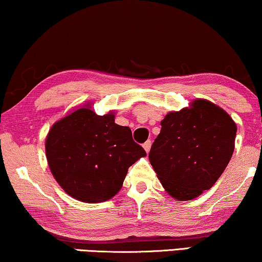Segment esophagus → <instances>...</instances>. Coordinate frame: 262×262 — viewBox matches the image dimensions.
<instances>
[{"label":"esophagus","instance_id":"34e87169","mask_svg":"<svg viewBox=\"0 0 262 262\" xmlns=\"http://www.w3.org/2000/svg\"><path fill=\"white\" fill-rule=\"evenodd\" d=\"M150 145H152V142H150L149 140H147V141L142 145V146H143V148H145V150H146L147 153L149 152V149H150Z\"/></svg>","mask_w":262,"mask_h":262}]
</instances>
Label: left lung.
Listing matches in <instances>:
<instances>
[{
    "mask_svg": "<svg viewBox=\"0 0 262 262\" xmlns=\"http://www.w3.org/2000/svg\"><path fill=\"white\" fill-rule=\"evenodd\" d=\"M236 130L228 113L206 99L168 113L148 158L169 196L190 201L211 189L231 159Z\"/></svg>",
    "mask_w": 262,
    "mask_h": 262,
    "instance_id": "8db88e82",
    "label": "left lung"
}]
</instances>
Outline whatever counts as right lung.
<instances>
[{"mask_svg":"<svg viewBox=\"0 0 262 262\" xmlns=\"http://www.w3.org/2000/svg\"><path fill=\"white\" fill-rule=\"evenodd\" d=\"M45 149L59 185L85 203H101L115 196L128 168L146 156L133 140L130 128L115 123L113 112L97 115L89 104L53 124Z\"/></svg>","mask_w":262,"mask_h":262,"instance_id":"1","label":"right lung"}]
</instances>
